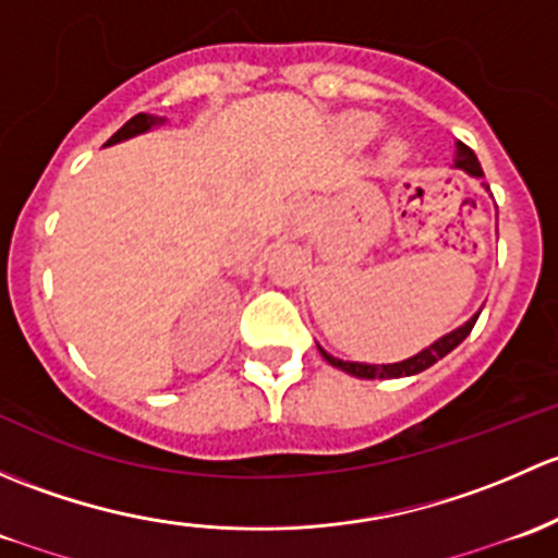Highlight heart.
Here are the masks:
<instances>
[{
  "instance_id": "heart-1",
  "label": "heart",
  "mask_w": 558,
  "mask_h": 558,
  "mask_svg": "<svg viewBox=\"0 0 558 558\" xmlns=\"http://www.w3.org/2000/svg\"><path fill=\"white\" fill-rule=\"evenodd\" d=\"M341 129H343V136H347V140L352 142L354 147H365L367 142L376 136L378 120L373 118V114L352 112V114H347V118H343ZM405 158H408L405 142L392 140L387 147H384V166H387V169H398V166L403 163Z\"/></svg>"
}]
</instances>
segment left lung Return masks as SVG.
<instances>
[{"instance_id": "obj_1", "label": "left lung", "mask_w": 558, "mask_h": 558, "mask_svg": "<svg viewBox=\"0 0 558 558\" xmlns=\"http://www.w3.org/2000/svg\"><path fill=\"white\" fill-rule=\"evenodd\" d=\"M453 166L457 169H464L470 177H484V171H481V163L478 158H475V153L470 150V147H464L462 142H457V158H453ZM481 314V312H478ZM478 314H473L464 325H459L457 330L446 332L444 338H438L435 343H429L427 349H422L418 354H413V357L403 360V363H392V365H367V363H343V360L332 357V354H327L325 349L319 347V354L327 360L332 367H338V371L349 373V376H357V378H400V376H416V373L427 371L429 365H435L438 360H444L446 354L453 352V349L459 347V343L464 341V338L470 336V330H473L475 319H478Z\"/></svg>"}]
</instances>
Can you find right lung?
Wrapping results in <instances>:
<instances>
[{
	"label": "right lung",
	"mask_w": 558,
	"mask_h": 558,
	"mask_svg": "<svg viewBox=\"0 0 558 558\" xmlns=\"http://www.w3.org/2000/svg\"><path fill=\"white\" fill-rule=\"evenodd\" d=\"M160 123H163V118H155V114H145V112L134 114V118H131L129 123L123 125V129H120V131H114V134L109 136L105 147H109V145H118V142H125V140H131V136H140V134H145V131H150L153 125H160Z\"/></svg>",
	"instance_id": "obj_1"
}]
</instances>
